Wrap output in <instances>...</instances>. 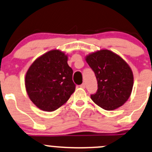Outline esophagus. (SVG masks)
Masks as SVG:
<instances>
[{
    "instance_id": "34e87169",
    "label": "esophagus",
    "mask_w": 152,
    "mask_h": 152,
    "mask_svg": "<svg viewBox=\"0 0 152 152\" xmlns=\"http://www.w3.org/2000/svg\"><path fill=\"white\" fill-rule=\"evenodd\" d=\"M85 87H86L85 83H83V84L80 85V88H85Z\"/></svg>"
}]
</instances>
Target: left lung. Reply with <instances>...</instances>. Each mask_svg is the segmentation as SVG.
<instances>
[{
  "instance_id": "8db88e82",
  "label": "left lung",
  "mask_w": 152,
  "mask_h": 152,
  "mask_svg": "<svg viewBox=\"0 0 152 152\" xmlns=\"http://www.w3.org/2000/svg\"><path fill=\"white\" fill-rule=\"evenodd\" d=\"M86 62L98 81L97 92L90 95L93 101L106 110H113L124 105L134 85L133 72L127 63L107 49L87 56Z\"/></svg>"
}]
</instances>
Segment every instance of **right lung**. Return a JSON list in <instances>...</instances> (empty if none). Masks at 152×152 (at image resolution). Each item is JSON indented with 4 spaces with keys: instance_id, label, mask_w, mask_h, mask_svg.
<instances>
[{
    "instance_id": "obj_1",
    "label": "right lung",
    "mask_w": 152,
    "mask_h": 152,
    "mask_svg": "<svg viewBox=\"0 0 152 152\" xmlns=\"http://www.w3.org/2000/svg\"><path fill=\"white\" fill-rule=\"evenodd\" d=\"M67 56L49 51L37 59L26 75L25 85L34 104L44 111H54L69 100L76 85Z\"/></svg>"
}]
</instances>
